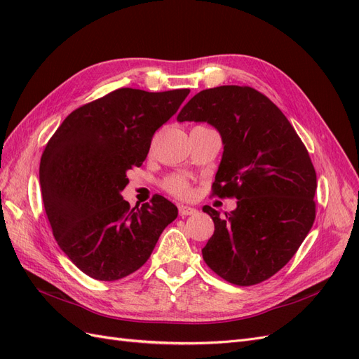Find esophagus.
<instances>
[{
    "mask_svg": "<svg viewBox=\"0 0 359 359\" xmlns=\"http://www.w3.org/2000/svg\"><path fill=\"white\" fill-rule=\"evenodd\" d=\"M178 211H180V215H182V217L198 214L196 208H191V206H187V205H180L178 206Z\"/></svg>",
    "mask_w": 359,
    "mask_h": 359,
    "instance_id": "esophagus-1",
    "label": "esophagus"
}]
</instances>
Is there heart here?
<instances>
[{"instance_id":"1","label":"heart","mask_w":359,"mask_h":359,"mask_svg":"<svg viewBox=\"0 0 359 359\" xmlns=\"http://www.w3.org/2000/svg\"><path fill=\"white\" fill-rule=\"evenodd\" d=\"M165 187L169 193L175 194V196H189L190 194V187H189V182L181 178V177H173V178H169L165 184Z\"/></svg>"}]
</instances>
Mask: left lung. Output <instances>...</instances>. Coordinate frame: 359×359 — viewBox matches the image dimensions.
Here are the masks:
<instances>
[{
	"instance_id": "obj_1",
	"label": "left lung",
	"mask_w": 359,
	"mask_h": 359,
	"mask_svg": "<svg viewBox=\"0 0 359 359\" xmlns=\"http://www.w3.org/2000/svg\"><path fill=\"white\" fill-rule=\"evenodd\" d=\"M177 119L217 128L223 156L212 191L238 199L224 217L208 205L202 208L215 227L202 248L206 265L236 286L273 277L316 217V172L295 128L266 95L238 85L198 93Z\"/></svg>"
}]
</instances>
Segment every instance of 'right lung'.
Returning <instances> with one entry per match:
<instances>
[{
    "label": "right lung",
    "mask_w": 359,
    "mask_h": 359,
    "mask_svg": "<svg viewBox=\"0 0 359 359\" xmlns=\"http://www.w3.org/2000/svg\"><path fill=\"white\" fill-rule=\"evenodd\" d=\"M190 90L119 88L73 111L40 160V187L53 236L82 273L114 281L142 266L178 208L163 196L130 208L127 170L147 158L156 130Z\"/></svg>",
    "instance_id": "right-lung-1"
}]
</instances>
